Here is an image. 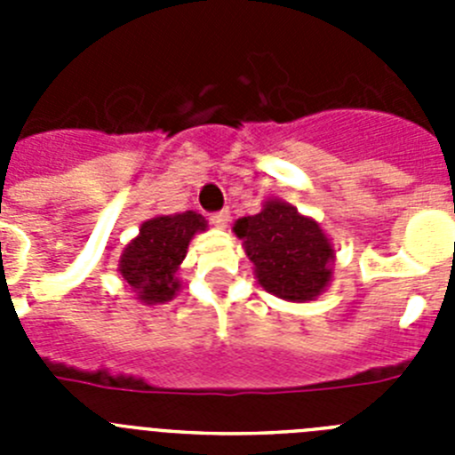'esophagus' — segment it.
<instances>
[{"label":"esophagus","mask_w":455,"mask_h":455,"mask_svg":"<svg viewBox=\"0 0 455 455\" xmlns=\"http://www.w3.org/2000/svg\"><path fill=\"white\" fill-rule=\"evenodd\" d=\"M212 225H216L219 230H223V228H228V223H230V209H223V212H216V214H212Z\"/></svg>","instance_id":"esophagus-1"}]
</instances>
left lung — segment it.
<instances>
[{"label": "left lung", "instance_id": "1", "mask_svg": "<svg viewBox=\"0 0 455 455\" xmlns=\"http://www.w3.org/2000/svg\"><path fill=\"white\" fill-rule=\"evenodd\" d=\"M243 251L255 264L257 283L277 299L315 300L332 277L331 239L315 219L283 200H267L262 212L235 223Z\"/></svg>", "mask_w": 455, "mask_h": 455}]
</instances>
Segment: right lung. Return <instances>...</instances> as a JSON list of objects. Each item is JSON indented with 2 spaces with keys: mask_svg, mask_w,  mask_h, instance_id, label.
<instances>
[{
  "mask_svg": "<svg viewBox=\"0 0 455 455\" xmlns=\"http://www.w3.org/2000/svg\"><path fill=\"white\" fill-rule=\"evenodd\" d=\"M204 230L207 220L196 212L155 216L140 225L139 236L124 246L118 264L124 284L136 291L140 303L156 305L172 300L180 291L175 273L187 257L188 241Z\"/></svg>",
  "mask_w": 455,
  "mask_h": 455,
  "instance_id": "obj_1",
  "label": "right lung"
}]
</instances>
